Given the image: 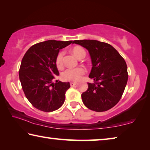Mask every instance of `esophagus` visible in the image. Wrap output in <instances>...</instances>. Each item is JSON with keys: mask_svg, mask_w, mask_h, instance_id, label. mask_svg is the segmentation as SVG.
Returning a JSON list of instances; mask_svg holds the SVG:
<instances>
[{"mask_svg": "<svg viewBox=\"0 0 150 150\" xmlns=\"http://www.w3.org/2000/svg\"><path fill=\"white\" fill-rule=\"evenodd\" d=\"M76 84H77V83H75V82H71V83H70L71 87H75V86L76 85Z\"/></svg>", "mask_w": 150, "mask_h": 150, "instance_id": "obj_1", "label": "esophagus"}]
</instances>
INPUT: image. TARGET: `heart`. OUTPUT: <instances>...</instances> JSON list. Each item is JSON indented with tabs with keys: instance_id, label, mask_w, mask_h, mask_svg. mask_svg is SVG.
<instances>
[{
	"instance_id": "1",
	"label": "heart",
	"mask_w": 150,
	"mask_h": 150,
	"mask_svg": "<svg viewBox=\"0 0 150 150\" xmlns=\"http://www.w3.org/2000/svg\"><path fill=\"white\" fill-rule=\"evenodd\" d=\"M72 53L79 59L83 55H85V50L79 46H76L72 49ZM63 52H59L57 54L56 59H55V64L58 68H62L63 67ZM85 70L83 67H79L73 69H67L62 73V79L67 81H77L82 77L85 74Z\"/></svg>"
}]
</instances>
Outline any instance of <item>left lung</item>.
<instances>
[{
  "label": "left lung",
  "instance_id": "1",
  "mask_svg": "<svg viewBox=\"0 0 150 150\" xmlns=\"http://www.w3.org/2000/svg\"><path fill=\"white\" fill-rule=\"evenodd\" d=\"M73 44L89 53L92 69L88 89L81 95L84 105L96 112L106 111L120 100L128 81L127 65L124 58L111 45L94 40H75Z\"/></svg>",
  "mask_w": 150,
  "mask_h": 150
}]
</instances>
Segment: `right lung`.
<instances>
[{
  "label": "right lung",
  "instance_id": "right-lung-1",
  "mask_svg": "<svg viewBox=\"0 0 150 150\" xmlns=\"http://www.w3.org/2000/svg\"><path fill=\"white\" fill-rule=\"evenodd\" d=\"M72 42L54 40L40 42L30 47L22 58L19 70L22 89L27 99L38 110L52 112L64 103L70 84L53 82L59 75L55 59L59 50Z\"/></svg>",
  "mask_w": 150,
  "mask_h": 150
}]
</instances>
